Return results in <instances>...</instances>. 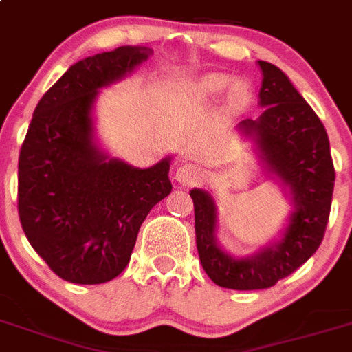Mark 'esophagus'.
Masks as SVG:
<instances>
[{"label": "esophagus", "instance_id": "34e87169", "mask_svg": "<svg viewBox=\"0 0 352 352\" xmlns=\"http://www.w3.org/2000/svg\"><path fill=\"white\" fill-rule=\"evenodd\" d=\"M200 177H202V170H200L199 164H193V162H186L175 171V181L182 186L195 184Z\"/></svg>", "mask_w": 352, "mask_h": 352}]
</instances>
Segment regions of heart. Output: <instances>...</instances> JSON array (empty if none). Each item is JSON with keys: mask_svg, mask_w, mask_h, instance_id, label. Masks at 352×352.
I'll return each instance as SVG.
<instances>
[{"mask_svg": "<svg viewBox=\"0 0 352 352\" xmlns=\"http://www.w3.org/2000/svg\"><path fill=\"white\" fill-rule=\"evenodd\" d=\"M232 84V78L227 75H218V73H212V75L204 76L200 78V82L197 84V94L200 98L212 100L218 98L220 94L226 93L229 89V85ZM231 98L234 100L236 103H245L247 98H249V91L243 84H236L231 89Z\"/></svg>", "mask_w": 352, "mask_h": 352, "instance_id": "heart-1", "label": "heart"}]
</instances>
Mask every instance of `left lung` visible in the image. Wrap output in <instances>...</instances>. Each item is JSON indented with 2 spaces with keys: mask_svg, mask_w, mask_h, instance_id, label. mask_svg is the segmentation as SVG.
<instances>
[{
  "mask_svg": "<svg viewBox=\"0 0 352 352\" xmlns=\"http://www.w3.org/2000/svg\"><path fill=\"white\" fill-rule=\"evenodd\" d=\"M263 73L258 120H243L238 132L250 140L268 175L283 188L292 211L281 232L247 256H232L218 243V208L202 188L190 191L195 234L204 270L214 285L263 290L290 276L318 249L331 209L335 168L327 132L290 78L270 62Z\"/></svg>",
  "mask_w": 352,
  "mask_h": 352,
  "instance_id": "left-lung-1",
  "label": "left lung"
}]
</instances>
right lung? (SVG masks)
<instances>
[{
	"mask_svg": "<svg viewBox=\"0 0 352 352\" xmlns=\"http://www.w3.org/2000/svg\"><path fill=\"white\" fill-rule=\"evenodd\" d=\"M150 55L146 46H120L78 60L34 111L19 153V220L64 281L100 285L120 276L146 214L171 193L170 155L135 168L111 157L94 126L100 91Z\"/></svg>",
	"mask_w": 352,
	"mask_h": 352,
	"instance_id": "right-lung-1",
	"label": "right lung"
}]
</instances>
